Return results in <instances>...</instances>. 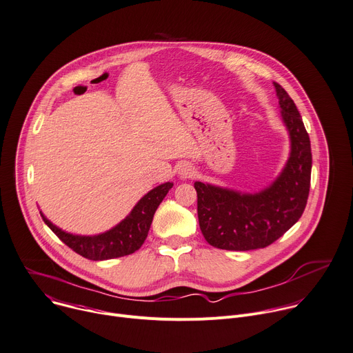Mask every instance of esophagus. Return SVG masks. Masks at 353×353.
<instances>
[{
    "instance_id": "esophagus-1",
    "label": "esophagus",
    "mask_w": 353,
    "mask_h": 353,
    "mask_svg": "<svg viewBox=\"0 0 353 353\" xmlns=\"http://www.w3.org/2000/svg\"><path fill=\"white\" fill-rule=\"evenodd\" d=\"M179 174H180L181 179H190V177H193L196 174V172H194L193 166L188 165V163H184V165L180 166Z\"/></svg>"
}]
</instances>
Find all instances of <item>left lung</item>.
Returning a JSON list of instances; mask_svg holds the SVG:
<instances>
[{
  "mask_svg": "<svg viewBox=\"0 0 353 353\" xmlns=\"http://www.w3.org/2000/svg\"><path fill=\"white\" fill-rule=\"evenodd\" d=\"M273 85L292 139L290 159L277 180L258 194L194 183L200 230L214 248H266L294 225L307 205L312 165L310 137L290 95L279 83Z\"/></svg>",
  "mask_w": 353,
  "mask_h": 353,
  "instance_id": "left-lung-1",
  "label": "left lung"
}]
</instances>
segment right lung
<instances>
[{
	"mask_svg": "<svg viewBox=\"0 0 353 353\" xmlns=\"http://www.w3.org/2000/svg\"><path fill=\"white\" fill-rule=\"evenodd\" d=\"M172 187V183H165L153 188L143 199H141L131 214L119 222L115 228L97 236H79L68 234L53 225L49 219L43 216V214L41 215L56 236L76 253L81 254L83 258L91 261L121 258V256L134 253L142 246L148 236L154 211Z\"/></svg>",
	"mask_w": 353,
	"mask_h": 353,
	"instance_id": "right-lung-1",
	"label": "right lung"
}]
</instances>
